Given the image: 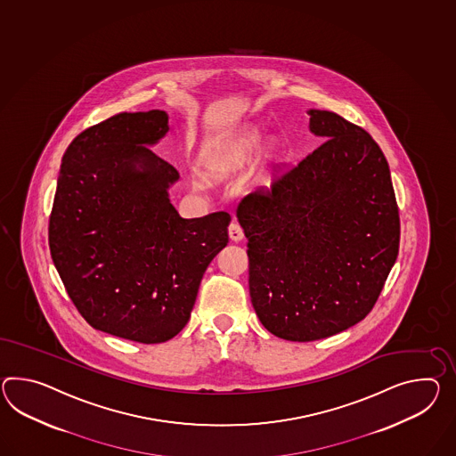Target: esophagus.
<instances>
[{"label": "esophagus", "mask_w": 456, "mask_h": 456, "mask_svg": "<svg viewBox=\"0 0 456 456\" xmlns=\"http://www.w3.org/2000/svg\"><path fill=\"white\" fill-rule=\"evenodd\" d=\"M229 237L232 242H240L244 239V231L237 223H231L229 225Z\"/></svg>", "instance_id": "obj_1"}]
</instances>
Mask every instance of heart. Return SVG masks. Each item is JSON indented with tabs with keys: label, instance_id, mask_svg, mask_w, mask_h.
Here are the masks:
<instances>
[{
	"label": "heart",
	"instance_id": "1",
	"mask_svg": "<svg viewBox=\"0 0 456 456\" xmlns=\"http://www.w3.org/2000/svg\"><path fill=\"white\" fill-rule=\"evenodd\" d=\"M256 146H258V136L256 134L245 132L239 134L231 143L223 146L206 161L208 175H211L214 178H221L232 173L237 167H242L248 161V158L254 155Z\"/></svg>",
	"mask_w": 456,
	"mask_h": 456
}]
</instances>
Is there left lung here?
Segmentation results:
<instances>
[{"label": "left lung", "instance_id": "1", "mask_svg": "<svg viewBox=\"0 0 456 456\" xmlns=\"http://www.w3.org/2000/svg\"><path fill=\"white\" fill-rule=\"evenodd\" d=\"M308 115L322 145L237 206L256 316L270 333L298 343L366 318L400 240L389 165L378 143L334 111Z\"/></svg>", "mask_w": 456, "mask_h": 456}]
</instances>
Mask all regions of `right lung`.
<instances>
[{
  "label": "right lung",
  "instance_id": "right-lung-1",
  "mask_svg": "<svg viewBox=\"0 0 456 456\" xmlns=\"http://www.w3.org/2000/svg\"><path fill=\"white\" fill-rule=\"evenodd\" d=\"M163 110L118 113L74 138L62 158L49 248L92 328L143 345L186 326L200 280L229 242L231 216L183 219L167 189L176 167L155 155Z\"/></svg>",
  "mask_w": 456,
  "mask_h": 456
}]
</instances>
